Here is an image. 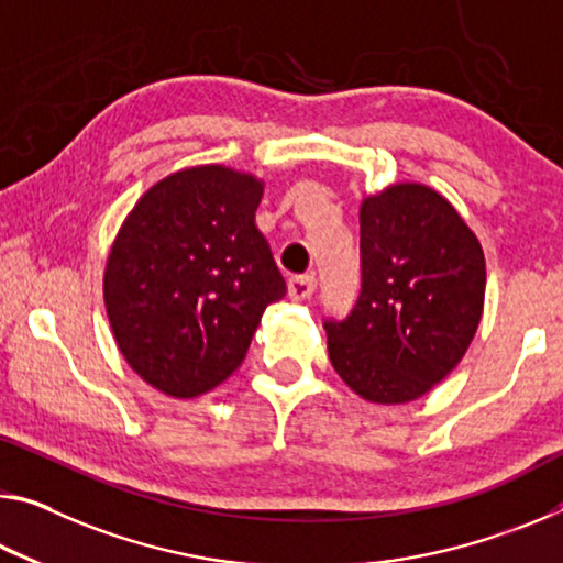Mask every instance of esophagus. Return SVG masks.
<instances>
[{"label":"esophagus","instance_id":"34e87169","mask_svg":"<svg viewBox=\"0 0 563 563\" xmlns=\"http://www.w3.org/2000/svg\"><path fill=\"white\" fill-rule=\"evenodd\" d=\"M316 275L313 273H306V275H296V278L288 280V296L292 300H306L316 292Z\"/></svg>","mask_w":563,"mask_h":563}]
</instances>
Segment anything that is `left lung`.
<instances>
[{
    "instance_id": "8db88e82",
    "label": "left lung",
    "mask_w": 563,
    "mask_h": 563,
    "mask_svg": "<svg viewBox=\"0 0 563 563\" xmlns=\"http://www.w3.org/2000/svg\"><path fill=\"white\" fill-rule=\"evenodd\" d=\"M486 263L453 205L394 185L361 205V296L325 318L338 376L373 404L416 400L456 368L484 313Z\"/></svg>"
}]
</instances>
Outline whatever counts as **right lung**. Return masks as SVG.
<instances>
[{"label": "right lung", "mask_w": 563, "mask_h": 563, "mask_svg": "<svg viewBox=\"0 0 563 563\" xmlns=\"http://www.w3.org/2000/svg\"><path fill=\"white\" fill-rule=\"evenodd\" d=\"M263 183L222 165L180 169L142 195L107 257L104 306L137 376L175 398L243 363L263 310L285 296L255 228Z\"/></svg>", "instance_id": "add662e5"}]
</instances>
